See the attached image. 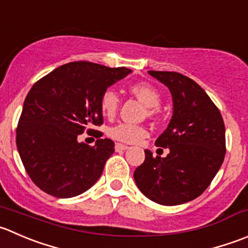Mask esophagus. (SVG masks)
<instances>
[{"mask_svg": "<svg viewBox=\"0 0 248 248\" xmlns=\"http://www.w3.org/2000/svg\"><path fill=\"white\" fill-rule=\"evenodd\" d=\"M127 149H129V146L124 145V144H121V143H117L116 145H115V150L116 151H124L127 150Z\"/></svg>", "mask_w": 248, "mask_h": 248, "instance_id": "1", "label": "esophagus"}]
</instances>
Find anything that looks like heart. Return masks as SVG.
Returning a JSON list of instances; mask_svg holds the SVG:
<instances>
[{
	"label": "heart",
	"instance_id": "heart-1",
	"mask_svg": "<svg viewBox=\"0 0 248 248\" xmlns=\"http://www.w3.org/2000/svg\"><path fill=\"white\" fill-rule=\"evenodd\" d=\"M128 90L145 107L150 108L149 114H155L156 108L161 103V94L155 87L145 82H137L129 86ZM99 104L103 114L108 117H111L116 114L119 109L120 98L114 90H107L103 92ZM109 136L112 139L124 141V143H137L148 136V129L143 126L122 122L109 129Z\"/></svg>",
	"mask_w": 248,
	"mask_h": 248
}]
</instances>
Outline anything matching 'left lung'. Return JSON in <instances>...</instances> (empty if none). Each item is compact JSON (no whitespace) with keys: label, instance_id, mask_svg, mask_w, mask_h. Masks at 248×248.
<instances>
[{"label":"left lung","instance_id":"obj_1","mask_svg":"<svg viewBox=\"0 0 248 248\" xmlns=\"http://www.w3.org/2000/svg\"><path fill=\"white\" fill-rule=\"evenodd\" d=\"M170 90L173 114L156 146L166 157L145 160L134 170L139 190L151 201L175 206L199 198L216 177L225 156V127L218 108L194 80L170 71H148Z\"/></svg>","mask_w":248,"mask_h":248}]
</instances>
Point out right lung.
<instances>
[{
    "label": "right lung",
    "instance_id": "obj_1",
    "mask_svg": "<svg viewBox=\"0 0 248 248\" xmlns=\"http://www.w3.org/2000/svg\"><path fill=\"white\" fill-rule=\"evenodd\" d=\"M132 70L74 62L32 86L16 127V148L41 190L59 199L85 193L97 183L114 154L111 139L93 146L78 140L85 128L103 124L100 97Z\"/></svg>",
    "mask_w": 248,
    "mask_h": 248
}]
</instances>
